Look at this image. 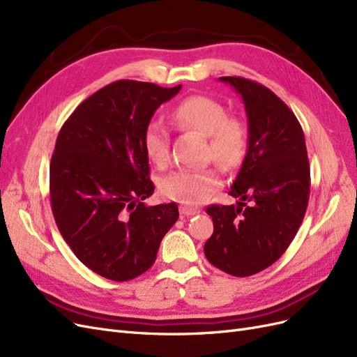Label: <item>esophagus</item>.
Segmentation results:
<instances>
[{"instance_id": "esophagus-1", "label": "esophagus", "mask_w": 357, "mask_h": 357, "mask_svg": "<svg viewBox=\"0 0 357 357\" xmlns=\"http://www.w3.org/2000/svg\"><path fill=\"white\" fill-rule=\"evenodd\" d=\"M199 210L198 208H190V207H186V205H181L180 207V214L181 215H193V214H198Z\"/></svg>"}]
</instances>
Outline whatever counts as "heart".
<instances>
[{"mask_svg": "<svg viewBox=\"0 0 357 357\" xmlns=\"http://www.w3.org/2000/svg\"><path fill=\"white\" fill-rule=\"evenodd\" d=\"M171 121L183 129H195L207 135V153L226 168L243 164L248 150L247 126L238 117L226 116L225 105L210 96L192 95L180 101L171 112ZM147 158L158 167L169 160V132L159 122H149L143 132ZM222 185L218 167L202 169H176L160 181L162 195L186 205H198L211 198Z\"/></svg>", "mask_w": 357, "mask_h": 357, "instance_id": "obj_1", "label": "heart"}]
</instances>
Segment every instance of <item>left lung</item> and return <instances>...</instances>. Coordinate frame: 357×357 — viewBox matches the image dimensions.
Returning a JSON list of instances; mask_svg holds the SVG:
<instances>
[{"label": "left lung", "mask_w": 357, "mask_h": 357, "mask_svg": "<svg viewBox=\"0 0 357 357\" xmlns=\"http://www.w3.org/2000/svg\"><path fill=\"white\" fill-rule=\"evenodd\" d=\"M219 80L241 95L248 150L229 190L238 205L207 208L214 231L204 253L226 274L248 277L273 265L295 238L308 205L310 164L296 116L273 91L243 77Z\"/></svg>", "instance_id": "obj_1"}]
</instances>
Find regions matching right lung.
I'll return each mask as SVG.
<instances>
[{"label": "right lung", "mask_w": 357, "mask_h": 357, "mask_svg": "<svg viewBox=\"0 0 357 357\" xmlns=\"http://www.w3.org/2000/svg\"><path fill=\"white\" fill-rule=\"evenodd\" d=\"M180 88L117 80L86 98L58 134L50 160L53 218L79 261L113 282L146 273L178 219L176 202H143L155 190L143 132Z\"/></svg>", "instance_id": "add662e5"}]
</instances>
